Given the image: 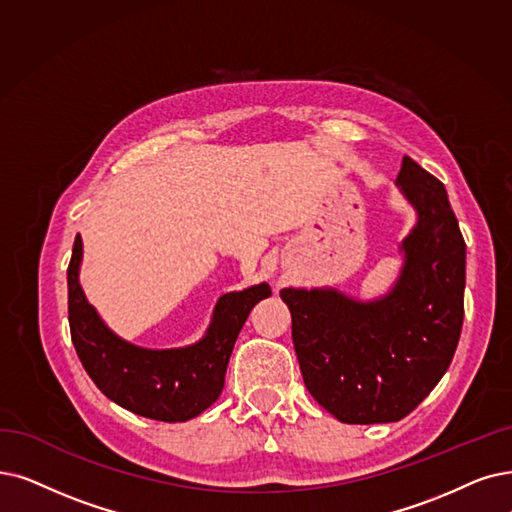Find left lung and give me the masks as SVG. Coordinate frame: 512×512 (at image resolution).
Wrapping results in <instances>:
<instances>
[{
  "mask_svg": "<svg viewBox=\"0 0 512 512\" xmlns=\"http://www.w3.org/2000/svg\"><path fill=\"white\" fill-rule=\"evenodd\" d=\"M397 187L418 222L386 296L361 302L334 288H283L304 386L346 424L405 418L454 359L464 319L466 243L443 182L403 157Z\"/></svg>",
  "mask_w": 512,
  "mask_h": 512,
  "instance_id": "obj_1",
  "label": "left lung"
}]
</instances>
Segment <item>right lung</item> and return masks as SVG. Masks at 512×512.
Instances as JSON below:
<instances>
[{
	"label": "right lung",
	"instance_id": "1",
	"mask_svg": "<svg viewBox=\"0 0 512 512\" xmlns=\"http://www.w3.org/2000/svg\"><path fill=\"white\" fill-rule=\"evenodd\" d=\"M84 245L75 237L67 269L71 340L94 384L128 412L187 422L220 397L235 340L250 311L271 296L269 283L220 296L206 336L182 349H142L113 334L79 285Z\"/></svg>",
	"mask_w": 512,
	"mask_h": 512
}]
</instances>
